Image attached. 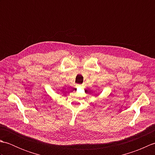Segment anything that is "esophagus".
Here are the masks:
<instances>
[{
	"label": "esophagus",
	"mask_w": 155,
	"mask_h": 155,
	"mask_svg": "<svg viewBox=\"0 0 155 155\" xmlns=\"http://www.w3.org/2000/svg\"><path fill=\"white\" fill-rule=\"evenodd\" d=\"M78 87H79V85H78Z\"/></svg>",
	"instance_id": "34e87169"
}]
</instances>
